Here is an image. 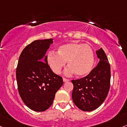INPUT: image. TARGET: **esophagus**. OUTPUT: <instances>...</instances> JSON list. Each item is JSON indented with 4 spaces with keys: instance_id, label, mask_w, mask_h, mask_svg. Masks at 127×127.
Listing matches in <instances>:
<instances>
[{
    "instance_id": "obj_1",
    "label": "esophagus",
    "mask_w": 127,
    "mask_h": 127,
    "mask_svg": "<svg viewBox=\"0 0 127 127\" xmlns=\"http://www.w3.org/2000/svg\"><path fill=\"white\" fill-rule=\"evenodd\" d=\"M63 79L64 82H67V81H69V79H66V78H63Z\"/></svg>"
}]
</instances>
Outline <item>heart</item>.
<instances>
[{
	"mask_svg": "<svg viewBox=\"0 0 127 127\" xmlns=\"http://www.w3.org/2000/svg\"><path fill=\"white\" fill-rule=\"evenodd\" d=\"M67 61L69 66L65 73L83 77L89 75L95 64V56L92 48L84 43L72 42L63 44L57 50V54L49 53L48 63L53 72L59 74Z\"/></svg>",
	"mask_w": 127,
	"mask_h": 127,
	"instance_id": "1",
	"label": "heart"
}]
</instances>
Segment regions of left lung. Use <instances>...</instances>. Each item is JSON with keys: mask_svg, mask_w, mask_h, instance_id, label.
<instances>
[{"mask_svg": "<svg viewBox=\"0 0 127 127\" xmlns=\"http://www.w3.org/2000/svg\"><path fill=\"white\" fill-rule=\"evenodd\" d=\"M99 62L89 75L72 80L73 102L79 109L90 111L98 108L107 96L110 86V66L102 48L96 51Z\"/></svg>", "mask_w": 127, "mask_h": 127, "instance_id": "obj_1", "label": "left lung"}]
</instances>
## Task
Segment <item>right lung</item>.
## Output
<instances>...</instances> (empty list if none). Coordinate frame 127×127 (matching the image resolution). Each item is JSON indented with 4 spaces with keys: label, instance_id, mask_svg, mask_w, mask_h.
Instances as JSON below:
<instances>
[{
    "label": "right lung",
    "instance_id": "right-lung-1",
    "mask_svg": "<svg viewBox=\"0 0 127 127\" xmlns=\"http://www.w3.org/2000/svg\"><path fill=\"white\" fill-rule=\"evenodd\" d=\"M51 43L52 38L44 39L35 40L26 46L19 57L16 69L19 95L25 105L35 111L49 108L63 84L62 77L50 68L47 56L43 60Z\"/></svg>",
    "mask_w": 127,
    "mask_h": 127
}]
</instances>
